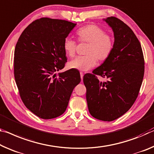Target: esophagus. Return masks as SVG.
Segmentation results:
<instances>
[{"label": "esophagus", "mask_w": 154, "mask_h": 154, "mask_svg": "<svg viewBox=\"0 0 154 154\" xmlns=\"http://www.w3.org/2000/svg\"><path fill=\"white\" fill-rule=\"evenodd\" d=\"M80 76H81V79L82 81L83 80V77H84V73H83L82 72H80Z\"/></svg>", "instance_id": "esophagus-1"}]
</instances>
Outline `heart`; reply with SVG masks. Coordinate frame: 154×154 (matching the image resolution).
Wrapping results in <instances>:
<instances>
[{
	"mask_svg": "<svg viewBox=\"0 0 154 154\" xmlns=\"http://www.w3.org/2000/svg\"><path fill=\"white\" fill-rule=\"evenodd\" d=\"M79 42L89 43L86 53L87 55L78 56L68 63V68L81 71H87L97 64V59L105 61L110 56L114 48V39L109 34L105 33L103 29L95 24H88L77 31ZM77 44L70 37L63 42L64 52L68 57H74Z\"/></svg>",
	"mask_w": 154,
	"mask_h": 154,
	"instance_id": "1",
	"label": "heart"
}]
</instances>
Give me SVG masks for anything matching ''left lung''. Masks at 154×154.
Instances as JSON below:
<instances>
[{
    "instance_id": "8db88e82",
    "label": "left lung",
    "mask_w": 154,
    "mask_h": 154,
    "mask_svg": "<svg viewBox=\"0 0 154 154\" xmlns=\"http://www.w3.org/2000/svg\"><path fill=\"white\" fill-rule=\"evenodd\" d=\"M104 20L114 32L111 55L92 74L84 76L88 108L94 118L112 121L132 106L142 84L145 61L140 43L133 31L116 17ZM97 75L106 77L101 82Z\"/></svg>"
}]
</instances>
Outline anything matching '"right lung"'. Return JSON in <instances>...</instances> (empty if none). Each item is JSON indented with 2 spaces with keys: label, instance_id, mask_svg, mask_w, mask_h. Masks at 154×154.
<instances>
[{
  "label": "right lung",
  "instance_id": "right-lung-1",
  "mask_svg": "<svg viewBox=\"0 0 154 154\" xmlns=\"http://www.w3.org/2000/svg\"><path fill=\"white\" fill-rule=\"evenodd\" d=\"M76 24L42 18L33 21L19 38L14 51V77L24 106L43 119L60 116L67 108L79 72L59 73L67 62L63 42Z\"/></svg>",
  "mask_w": 154,
  "mask_h": 154
}]
</instances>
